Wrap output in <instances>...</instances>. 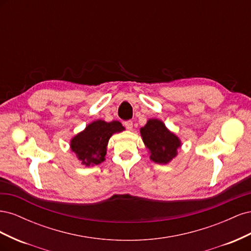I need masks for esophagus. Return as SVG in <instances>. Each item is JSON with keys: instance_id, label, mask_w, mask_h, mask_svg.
Wrapping results in <instances>:
<instances>
[{"instance_id": "34e87169", "label": "esophagus", "mask_w": 251, "mask_h": 251, "mask_svg": "<svg viewBox=\"0 0 251 251\" xmlns=\"http://www.w3.org/2000/svg\"><path fill=\"white\" fill-rule=\"evenodd\" d=\"M125 126L127 128V130H132L133 128V121L132 120H126L124 123Z\"/></svg>"}]
</instances>
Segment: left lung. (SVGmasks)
<instances>
[{
    "instance_id": "1",
    "label": "left lung",
    "mask_w": 251,
    "mask_h": 251,
    "mask_svg": "<svg viewBox=\"0 0 251 251\" xmlns=\"http://www.w3.org/2000/svg\"><path fill=\"white\" fill-rule=\"evenodd\" d=\"M140 134L146 147L151 151V159L156 163H169L177 155L181 142L176 135L170 132L162 121L150 119L140 128Z\"/></svg>"
}]
</instances>
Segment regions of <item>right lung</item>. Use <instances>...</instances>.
<instances>
[{"mask_svg": "<svg viewBox=\"0 0 251 251\" xmlns=\"http://www.w3.org/2000/svg\"><path fill=\"white\" fill-rule=\"evenodd\" d=\"M124 130L119 121H93L71 140V150L83 165H97L104 160L111 136Z\"/></svg>", "mask_w": 251, "mask_h": 251, "instance_id": "right-lung-1", "label": "right lung"}]
</instances>
